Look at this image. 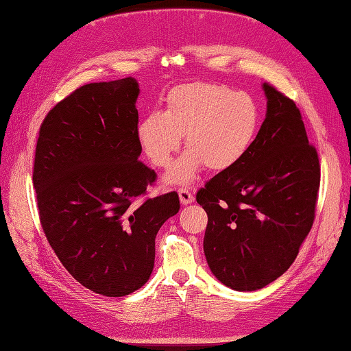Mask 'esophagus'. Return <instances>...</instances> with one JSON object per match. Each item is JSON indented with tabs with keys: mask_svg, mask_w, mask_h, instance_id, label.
Here are the masks:
<instances>
[{
	"mask_svg": "<svg viewBox=\"0 0 351 351\" xmlns=\"http://www.w3.org/2000/svg\"><path fill=\"white\" fill-rule=\"evenodd\" d=\"M179 197H180L182 205H189V204H193V202H194V195L188 188H180L179 189Z\"/></svg>",
	"mask_w": 351,
	"mask_h": 351,
	"instance_id": "obj_1",
	"label": "esophagus"
}]
</instances>
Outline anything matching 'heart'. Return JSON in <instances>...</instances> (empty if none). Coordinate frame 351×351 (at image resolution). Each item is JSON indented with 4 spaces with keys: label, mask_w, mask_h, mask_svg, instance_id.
<instances>
[{
    "label": "heart",
    "mask_w": 351,
    "mask_h": 351,
    "mask_svg": "<svg viewBox=\"0 0 351 351\" xmlns=\"http://www.w3.org/2000/svg\"><path fill=\"white\" fill-rule=\"evenodd\" d=\"M261 110L247 92L217 83H185L165 97V109L140 120L137 140L157 168H168L186 138L189 149L166 176L169 183H191L205 168L226 171L247 156L259 132Z\"/></svg>",
    "instance_id": "heart-1"
}]
</instances>
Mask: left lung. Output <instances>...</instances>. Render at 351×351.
<instances>
[{
	"instance_id": "8db88e82",
	"label": "left lung",
	"mask_w": 351,
	"mask_h": 351,
	"mask_svg": "<svg viewBox=\"0 0 351 351\" xmlns=\"http://www.w3.org/2000/svg\"><path fill=\"white\" fill-rule=\"evenodd\" d=\"M262 88L267 115L251 149L195 195L208 214V267L236 291L261 290L290 268L311 230L321 182L296 103Z\"/></svg>"
}]
</instances>
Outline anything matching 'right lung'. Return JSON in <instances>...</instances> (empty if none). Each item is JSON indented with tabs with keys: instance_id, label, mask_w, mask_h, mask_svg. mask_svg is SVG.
Wrapping results in <instances>:
<instances>
[{
	"instance_id": "1",
	"label": "right lung",
	"mask_w": 351,
	"mask_h": 351,
	"mask_svg": "<svg viewBox=\"0 0 351 351\" xmlns=\"http://www.w3.org/2000/svg\"><path fill=\"white\" fill-rule=\"evenodd\" d=\"M138 94L132 77L82 86L49 110L35 149L43 231L72 278L109 298L146 284L157 232L180 210L174 191L143 197L157 176L138 160Z\"/></svg>"
}]
</instances>
